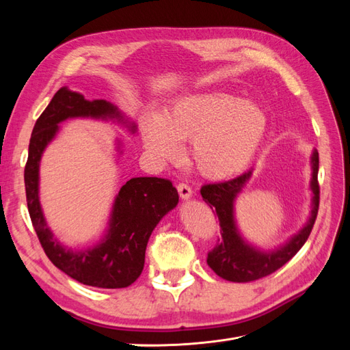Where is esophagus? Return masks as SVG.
<instances>
[{"mask_svg":"<svg viewBox=\"0 0 350 350\" xmlns=\"http://www.w3.org/2000/svg\"><path fill=\"white\" fill-rule=\"evenodd\" d=\"M176 188H178V193H179V196H181V198H184V200H188L189 197L193 196V189H191V187H189L188 184H185V183H179L178 185H176Z\"/></svg>","mask_w":350,"mask_h":350,"instance_id":"1","label":"esophagus"}]
</instances>
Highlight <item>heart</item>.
<instances>
[{
    "instance_id": "heart-1",
    "label": "heart",
    "mask_w": 350,
    "mask_h": 350,
    "mask_svg": "<svg viewBox=\"0 0 350 350\" xmlns=\"http://www.w3.org/2000/svg\"><path fill=\"white\" fill-rule=\"evenodd\" d=\"M267 115L257 105L226 93L193 94L143 125L146 149L162 162L175 159L181 142H193L198 171L208 178L234 176L245 169L267 133Z\"/></svg>"
}]
</instances>
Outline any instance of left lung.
<instances>
[{"label":"left lung","instance_id":"1","mask_svg":"<svg viewBox=\"0 0 350 350\" xmlns=\"http://www.w3.org/2000/svg\"><path fill=\"white\" fill-rule=\"evenodd\" d=\"M311 165V191L314 194L311 216L308 221H306V225L298 232V234L292 237L284 245L269 252L260 251L258 248L252 247L248 242L243 241L235 224V198L251 178V169L234 179H229V181L206 184L201 187V197H203V200L211 208L216 210V215L219 217V224L221 228V239H217L216 247L207 254V264L217 276L237 283L258 280L279 270L302 248V245L311 234L317 215H319L320 185L319 152L317 150H314L312 153Z\"/></svg>","mask_w":350,"mask_h":350}]
</instances>
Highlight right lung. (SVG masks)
Wrapping results in <instances>:
<instances>
[{
  "label": "right lung",
  "mask_w": 350,
  "mask_h": 350,
  "mask_svg": "<svg viewBox=\"0 0 350 350\" xmlns=\"http://www.w3.org/2000/svg\"><path fill=\"white\" fill-rule=\"evenodd\" d=\"M116 120L126 124L112 103L86 100L83 94L61 88L40 113L29 143L25 167L27 208L42 248L55 267L83 284L103 289L126 288L143 271L146 247L161 219L178 204V191L169 179L131 178L115 198L109 228L98 245L72 251L54 238L39 201V163L46 146L58 133V124L68 118ZM130 130L134 133L135 125Z\"/></svg>",
  "instance_id": "right-lung-1"
}]
</instances>
